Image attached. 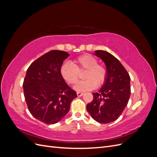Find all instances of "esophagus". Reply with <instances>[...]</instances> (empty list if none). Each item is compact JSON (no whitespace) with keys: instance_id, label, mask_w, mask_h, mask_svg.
<instances>
[{"instance_id":"34e87169","label":"esophagus","mask_w":157,"mask_h":157,"mask_svg":"<svg viewBox=\"0 0 157 157\" xmlns=\"http://www.w3.org/2000/svg\"><path fill=\"white\" fill-rule=\"evenodd\" d=\"M77 96H78V97H81L82 95H83V93H81V92H77Z\"/></svg>"}]
</instances>
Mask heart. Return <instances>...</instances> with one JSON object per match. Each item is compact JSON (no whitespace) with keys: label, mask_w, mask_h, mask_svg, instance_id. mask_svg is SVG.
<instances>
[{"label":"heart","mask_w":157,"mask_h":157,"mask_svg":"<svg viewBox=\"0 0 157 157\" xmlns=\"http://www.w3.org/2000/svg\"><path fill=\"white\" fill-rule=\"evenodd\" d=\"M84 71L85 80L76 84L74 89L77 92H86L101 86L105 82L107 77V69L105 66L98 64V60L94 57L85 54L78 57L74 61V65L69 62L62 64L60 73L62 77L68 83L74 84L77 82L79 73Z\"/></svg>","instance_id":"b5f03b06"}]
</instances>
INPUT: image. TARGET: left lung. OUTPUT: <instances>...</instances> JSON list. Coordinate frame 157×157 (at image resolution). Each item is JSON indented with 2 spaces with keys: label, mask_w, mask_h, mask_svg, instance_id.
Here are the masks:
<instances>
[{
  "label": "left lung",
  "mask_w": 157,
  "mask_h": 157,
  "mask_svg": "<svg viewBox=\"0 0 157 157\" xmlns=\"http://www.w3.org/2000/svg\"><path fill=\"white\" fill-rule=\"evenodd\" d=\"M94 54L105 63L107 77L100 90L92 93L93 100L86 109L95 121L107 124L116 121L127 106L131 94L130 77L119 60L108 52L96 50Z\"/></svg>",
  "instance_id": "left-lung-1"
}]
</instances>
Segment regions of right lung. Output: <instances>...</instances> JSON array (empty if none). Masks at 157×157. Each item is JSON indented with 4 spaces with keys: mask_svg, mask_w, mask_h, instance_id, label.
<instances>
[{
    "mask_svg": "<svg viewBox=\"0 0 157 157\" xmlns=\"http://www.w3.org/2000/svg\"><path fill=\"white\" fill-rule=\"evenodd\" d=\"M69 56L64 51H50L32 63L26 72L23 88L28 109L46 124L62 119L77 97L60 73L61 66Z\"/></svg>",
    "mask_w": 157,
    "mask_h": 157,
    "instance_id": "1",
    "label": "right lung"
}]
</instances>
